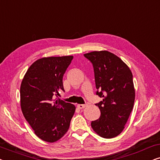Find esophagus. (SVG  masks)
<instances>
[{
  "mask_svg": "<svg viewBox=\"0 0 160 160\" xmlns=\"http://www.w3.org/2000/svg\"><path fill=\"white\" fill-rule=\"evenodd\" d=\"M86 106H87L86 104H78L77 105V107H78V108H80V109L84 108Z\"/></svg>",
  "mask_w": 160,
  "mask_h": 160,
  "instance_id": "obj_1",
  "label": "esophagus"
}]
</instances>
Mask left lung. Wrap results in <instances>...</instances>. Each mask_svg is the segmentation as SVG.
<instances>
[{
  "label": "left lung",
  "instance_id": "obj_1",
  "mask_svg": "<svg viewBox=\"0 0 160 160\" xmlns=\"http://www.w3.org/2000/svg\"><path fill=\"white\" fill-rule=\"evenodd\" d=\"M84 56L92 63L96 94L102 98L95 104L100 117L92 122V128L104 138L117 137L124 130L134 105L132 72L119 57L108 51L92 52Z\"/></svg>",
  "mask_w": 160,
  "mask_h": 160
}]
</instances>
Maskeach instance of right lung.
<instances>
[{"label": "right lung", "instance_id": "right-lung-1", "mask_svg": "<svg viewBox=\"0 0 160 160\" xmlns=\"http://www.w3.org/2000/svg\"><path fill=\"white\" fill-rule=\"evenodd\" d=\"M73 56L49 57L30 65L20 87V105L25 119L35 134L43 141L53 143L68 130L75 113L74 105L58 97L64 91L62 78Z\"/></svg>", "mask_w": 160, "mask_h": 160}]
</instances>
